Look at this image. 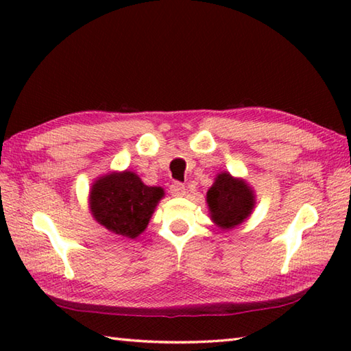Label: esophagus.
Masks as SVG:
<instances>
[{
  "label": "esophagus",
  "instance_id": "34e87169",
  "mask_svg": "<svg viewBox=\"0 0 351 351\" xmlns=\"http://www.w3.org/2000/svg\"><path fill=\"white\" fill-rule=\"evenodd\" d=\"M187 189H185V185L184 184H181V182H173L170 185V193H171V196L173 197H182V196H185V191Z\"/></svg>",
  "mask_w": 351,
  "mask_h": 351
}]
</instances>
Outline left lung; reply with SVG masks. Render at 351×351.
<instances>
[{"label": "left lung", "mask_w": 351, "mask_h": 351, "mask_svg": "<svg viewBox=\"0 0 351 351\" xmlns=\"http://www.w3.org/2000/svg\"><path fill=\"white\" fill-rule=\"evenodd\" d=\"M210 219L221 230L234 229L250 217L255 208V191L243 178L220 171L206 191Z\"/></svg>", "instance_id": "8db88e82"}]
</instances>
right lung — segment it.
<instances>
[{
    "label": "right lung",
    "instance_id": "1",
    "mask_svg": "<svg viewBox=\"0 0 351 351\" xmlns=\"http://www.w3.org/2000/svg\"><path fill=\"white\" fill-rule=\"evenodd\" d=\"M162 197L161 187H149L131 170L110 171L92 184L88 208L101 226L134 240L143 234Z\"/></svg>",
    "mask_w": 351,
    "mask_h": 351
}]
</instances>
